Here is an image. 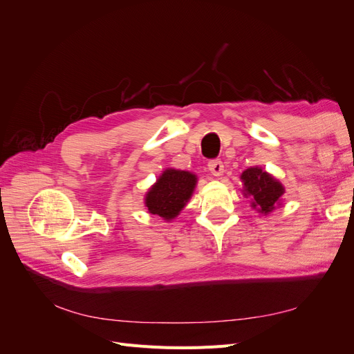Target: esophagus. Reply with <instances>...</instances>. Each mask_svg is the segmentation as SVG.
<instances>
[{
	"label": "esophagus",
	"instance_id": "34e87169",
	"mask_svg": "<svg viewBox=\"0 0 354 354\" xmlns=\"http://www.w3.org/2000/svg\"><path fill=\"white\" fill-rule=\"evenodd\" d=\"M208 169L211 171L212 176L218 177V176L223 174L224 165H223V162H221L220 159H212V160H209V162H208Z\"/></svg>",
	"mask_w": 354,
	"mask_h": 354
}]
</instances>
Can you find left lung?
Listing matches in <instances>:
<instances>
[{"label": "left lung", "mask_w": 354, "mask_h": 354, "mask_svg": "<svg viewBox=\"0 0 354 354\" xmlns=\"http://www.w3.org/2000/svg\"><path fill=\"white\" fill-rule=\"evenodd\" d=\"M241 178L243 181L245 196H251L252 207L264 214L274 208L285 192L279 181L259 167L243 171Z\"/></svg>", "instance_id": "1"}]
</instances>
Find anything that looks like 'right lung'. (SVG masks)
Returning a JSON list of instances; mask_svg holds the SVG:
<instances>
[{"label": "right lung", "mask_w": 354, "mask_h": 354, "mask_svg": "<svg viewBox=\"0 0 354 354\" xmlns=\"http://www.w3.org/2000/svg\"><path fill=\"white\" fill-rule=\"evenodd\" d=\"M195 185V174L187 171L165 169L156 185L147 192L146 207L149 212L165 220L174 218L192 196Z\"/></svg>", "instance_id": "right-lung-1"}]
</instances>
